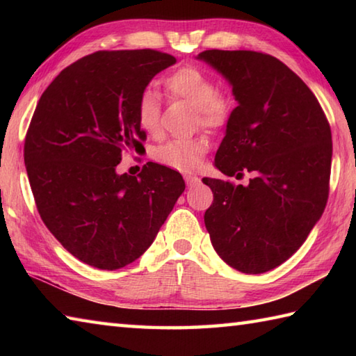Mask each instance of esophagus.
<instances>
[{"label":"esophagus","instance_id":"1","mask_svg":"<svg viewBox=\"0 0 356 356\" xmlns=\"http://www.w3.org/2000/svg\"><path fill=\"white\" fill-rule=\"evenodd\" d=\"M185 180H186V185L188 186H195V185L200 184V177L199 176H194V174H186Z\"/></svg>","mask_w":356,"mask_h":356}]
</instances>
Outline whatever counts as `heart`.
<instances>
[{
	"mask_svg": "<svg viewBox=\"0 0 356 356\" xmlns=\"http://www.w3.org/2000/svg\"><path fill=\"white\" fill-rule=\"evenodd\" d=\"M163 87L172 99H184L195 108L199 124L207 128H222L231 118V101L216 93V82L195 65H184L163 79ZM138 124L143 131L156 134L161 128V97L151 88L142 90L136 107ZM208 149L203 139H176L159 147L156 161L174 170L197 168Z\"/></svg>",
	"mask_w": 356,
	"mask_h": 356,
	"instance_id": "b5f03b06",
	"label": "heart"
}]
</instances>
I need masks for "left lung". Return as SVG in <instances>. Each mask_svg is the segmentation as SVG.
<instances>
[{
    "label": "left lung",
    "mask_w": 356,
    "mask_h": 356,
    "mask_svg": "<svg viewBox=\"0 0 356 356\" xmlns=\"http://www.w3.org/2000/svg\"><path fill=\"white\" fill-rule=\"evenodd\" d=\"M197 59L229 82L237 101L214 166L252 174L246 186L202 179L214 194L205 226L225 263L263 274L298 251L326 208L330 127L311 88L277 58L205 50Z\"/></svg>",
    "instance_id": "left-lung-1"
}]
</instances>
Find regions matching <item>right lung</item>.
I'll list each match as a JSON object with an SVG mask.
<instances>
[{"instance_id":"obj_1","label":"right lung","mask_w":356,"mask_h":356,"mask_svg":"<svg viewBox=\"0 0 356 356\" xmlns=\"http://www.w3.org/2000/svg\"><path fill=\"white\" fill-rule=\"evenodd\" d=\"M176 58L157 50L96 51L45 88L24 143V163L44 225L90 266L138 260L185 191L184 177L148 162L118 174L124 151L147 138L136 107L142 90Z\"/></svg>"}]
</instances>
